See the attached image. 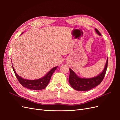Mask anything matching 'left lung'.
Returning <instances> with one entry per match:
<instances>
[{"label":"left lung","mask_w":120,"mask_h":120,"mask_svg":"<svg viewBox=\"0 0 120 120\" xmlns=\"http://www.w3.org/2000/svg\"><path fill=\"white\" fill-rule=\"evenodd\" d=\"M97 33L101 36V34L97 29L95 28ZM108 57L103 71L96 77L92 78H79L75 73V72L70 68V76L68 82L71 87L74 89L79 91H86L95 88L100 85L104 79L107 71L108 67Z\"/></svg>","instance_id":"1"}]
</instances>
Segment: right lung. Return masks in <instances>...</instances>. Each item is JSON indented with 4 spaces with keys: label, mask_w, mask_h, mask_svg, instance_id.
I'll list each match as a JSON object with an SVG mask.
<instances>
[{
    "label": "right lung",
    "mask_w": 120,
    "mask_h": 120,
    "mask_svg": "<svg viewBox=\"0 0 120 120\" xmlns=\"http://www.w3.org/2000/svg\"><path fill=\"white\" fill-rule=\"evenodd\" d=\"M57 68V66L53 68L45 76H43L41 78L37 79H34V80H30V79H23L18 75L12 66L14 74H15L19 83L23 87L31 90H41L45 89L49 83L52 75Z\"/></svg>",
    "instance_id": "1"
}]
</instances>
